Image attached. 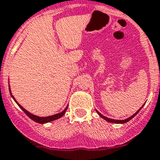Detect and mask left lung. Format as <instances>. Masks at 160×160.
Instances as JSON below:
<instances>
[{
    "label": "left lung",
    "mask_w": 160,
    "mask_h": 160,
    "mask_svg": "<svg viewBox=\"0 0 160 160\" xmlns=\"http://www.w3.org/2000/svg\"><path fill=\"white\" fill-rule=\"evenodd\" d=\"M143 107V106H142ZM141 108L139 109L138 111L137 112H135L134 114H133V116H132V117H129V118H127V119H125V120H121V121H118V120H113V119H110V118H108V117H104V116H103L102 115V114H101V113H99V112L98 111H96L97 112H98V114H99V116H100L101 117H102V118H103V119L104 120H106V121H108V122H112V123H117V124H123V123H126V122H128V121H130L131 119H132V118H133V117H134L135 116L137 115L138 113V112L140 111V110H141Z\"/></svg>",
    "instance_id": "8db88e82"
}]
</instances>
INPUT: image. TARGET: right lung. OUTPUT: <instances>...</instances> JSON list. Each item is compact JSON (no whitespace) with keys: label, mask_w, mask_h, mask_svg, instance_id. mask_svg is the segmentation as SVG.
Wrapping results in <instances>:
<instances>
[{"label":"right lung","mask_w":160,"mask_h":160,"mask_svg":"<svg viewBox=\"0 0 160 160\" xmlns=\"http://www.w3.org/2000/svg\"><path fill=\"white\" fill-rule=\"evenodd\" d=\"M9 92H10V94H11V91H10V89H9ZM11 96L13 97V99L15 100V99H14V98H13V95H12V94H11ZM15 102H16V103H18V105L19 107H20V108H21L22 110V111L24 112H25L26 114H27V115L28 116V117H29L31 120H33L34 121H35V122H37V123H39V124H44V123L50 122V121H55V120H57V119H59V118H61V117H63L64 114H65V112H66L67 108H68V106H67V107L65 108V110H64L63 112H60V113H57V114H56V115L50 116V117H37V116H35V115H33V114H31V113H30L29 112H27L25 108H23L22 107L21 105L18 104V103L17 101L15 100Z\"/></svg>","instance_id":"right-lung-1"}]
</instances>
